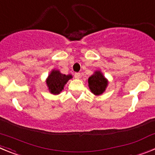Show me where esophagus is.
Here are the masks:
<instances>
[{"label": "esophagus", "mask_w": 155, "mask_h": 155, "mask_svg": "<svg viewBox=\"0 0 155 155\" xmlns=\"http://www.w3.org/2000/svg\"><path fill=\"white\" fill-rule=\"evenodd\" d=\"M74 78L76 79H79L81 78V74L80 73H75L74 74Z\"/></svg>", "instance_id": "34e87169"}]
</instances>
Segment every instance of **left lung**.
<instances>
[{"instance_id": "left-lung-1", "label": "left lung", "mask_w": 155, "mask_h": 155, "mask_svg": "<svg viewBox=\"0 0 155 155\" xmlns=\"http://www.w3.org/2000/svg\"><path fill=\"white\" fill-rule=\"evenodd\" d=\"M88 87L94 95H100L105 92L109 84V81L103 75L101 71H95L87 79Z\"/></svg>"}]
</instances>
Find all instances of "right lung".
Returning <instances> with one entry per match:
<instances>
[{"instance_id": "obj_1", "label": "right lung", "mask_w": 155, "mask_h": 155, "mask_svg": "<svg viewBox=\"0 0 155 155\" xmlns=\"http://www.w3.org/2000/svg\"><path fill=\"white\" fill-rule=\"evenodd\" d=\"M71 78H73L71 74H64L59 70L53 69L46 79V84L49 91L56 95L64 90L65 84Z\"/></svg>"}]
</instances>
